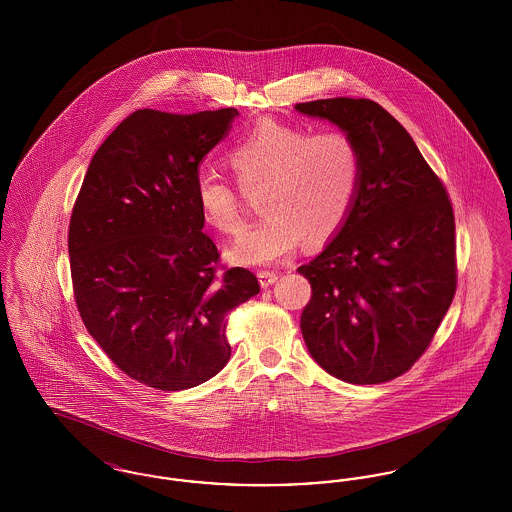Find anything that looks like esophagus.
<instances>
[{
	"instance_id": "34e87169",
	"label": "esophagus",
	"mask_w": 512,
	"mask_h": 512,
	"mask_svg": "<svg viewBox=\"0 0 512 512\" xmlns=\"http://www.w3.org/2000/svg\"><path fill=\"white\" fill-rule=\"evenodd\" d=\"M276 280H278V272H270V270H261L259 272V282H261L263 288L272 286Z\"/></svg>"
}]
</instances>
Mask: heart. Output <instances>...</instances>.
Listing matches in <instances>:
<instances>
[{
  "mask_svg": "<svg viewBox=\"0 0 512 512\" xmlns=\"http://www.w3.org/2000/svg\"><path fill=\"white\" fill-rule=\"evenodd\" d=\"M228 163L245 192L265 184V217L242 234L232 259L270 265L288 257L301 240L334 238L349 219L363 180V157L343 132L311 134L303 126L263 119L228 149ZM195 203L203 220L222 234H238L244 207L238 190L211 169L195 174Z\"/></svg>",
  "mask_w": 512,
  "mask_h": 512,
  "instance_id": "heart-1",
  "label": "heart"
}]
</instances>
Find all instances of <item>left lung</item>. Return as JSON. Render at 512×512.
<instances>
[{
  "instance_id": "left-lung-1",
  "label": "left lung",
  "mask_w": 512,
  "mask_h": 512,
  "mask_svg": "<svg viewBox=\"0 0 512 512\" xmlns=\"http://www.w3.org/2000/svg\"><path fill=\"white\" fill-rule=\"evenodd\" d=\"M355 140L363 180L338 236L309 265V353L349 384H382L422 357L457 292L453 205L411 134L372 99L297 103Z\"/></svg>"
}]
</instances>
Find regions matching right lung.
<instances>
[{
  "label": "right lung",
  "mask_w": 512,
  "mask_h": 512,
  "mask_svg": "<svg viewBox=\"0 0 512 512\" xmlns=\"http://www.w3.org/2000/svg\"><path fill=\"white\" fill-rule=\"evenodd\" d=\"M236 109H138L99 146L74 201L69 257L80 318L105 355L149 388H195L230 359L228 313L257 276L220 265L195 203L201 159Z\"/></svg>",
  "instance_id": "1"
}]
</instances>
